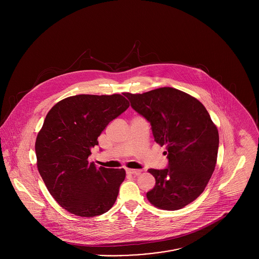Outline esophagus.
I'll return each mask as SVG.
<instances>
[{"label":"esophagus","mask_w":259,"mask_h":259,"mask_svg":"<svg viewBox=\"0 0 259 259\" xmlns=\"http://www.w3.org/2000/svg\"><path fill=\"white\" fill-rule=\"evenodd\" d=\"M143 172V169H132V168H127L126 169V174L128 175H135V176H139Z\"/></svg>","instance_id":"esophagus-1"}]
</instances>
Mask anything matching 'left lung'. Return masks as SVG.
<instances>
[{
    "mask_svg": "<svg viewBox=\"0 0 259 259\" xmlns=\"http://www.w3.org/2000/svg\"><path fill=\"white\" fill-rule=\"evenodd\" d=\"M123 95L150 122L155 143L167 149L168 166L148 170L155 179L147 193L148 201L164 210L185 207L203 192L214 171L220 144L217 125L198 100L174 88Z\"/></svg>",
    "mask_w": 259,
    "mask_h": 259,
    "instance_id": "left-lung-1",
    "label": "left lung"
}]
</instances>
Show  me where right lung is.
Instances as JSON below:
<instances>
[{"mask_svg": "<svg viewBox=\"0 0 259 259\" xmlns=\"http://www.w3.org/2000/svg\"><path fill=\"white\" fill-rule=\"evenodd\" d=\"M130 107L121 95H77L48 112L36 140L37 170L56 201L82 218L101 215L114 204L123 168L97 167L88 160L98 137Z\"/></svg>", "mask_w": 259, "mask_h": 259, "instance_id": "add662e5", "label": "right lung"}]
</instances>
